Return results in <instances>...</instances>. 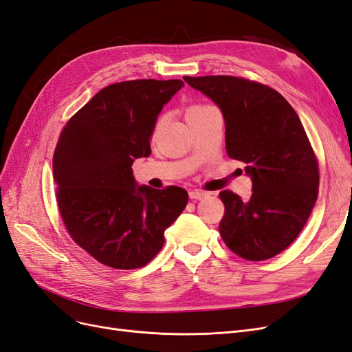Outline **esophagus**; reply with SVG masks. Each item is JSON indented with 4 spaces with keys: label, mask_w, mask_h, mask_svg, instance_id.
I'll use <instances>...</instances> for the list:
<instances>
[{
    "label": "esophagus",
    "mask_w": 352,
    "mask_h": 352,
    "mask_svg": "<svg viewBox=\"0 0 352 352\" xmlns=\"http://www.w3.org/2000/svg\"><path fill=\"white\" fill-rule=\"evenodd\" d=\"M206 197H207V194L202 192V190H199V189L189 190V198L190 199H202V198H206Z\"/></svg>",
    "instance_id": "34e87169"
}]
</instances>
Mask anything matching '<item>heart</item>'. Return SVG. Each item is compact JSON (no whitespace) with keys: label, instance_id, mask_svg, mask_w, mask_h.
<instances>
[{"label":"heart","instance_id":"b5f03b06","mask_svg":"<svg viewBox=\"0 0 352 352\" xmlns=\"http://www.w3.org/2000/svg\"><path fill=\"white\" fill-rule=\"evenodd\" d=\"M204 107H207V105H192V107H190L188 111H195V110H201Z\"/></svg>","mask_w":352,"mask_h":352}]
</instances>
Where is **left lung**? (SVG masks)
<instances>
[{"mask_svg":"<svg viewBox=\"0 0 352 352\" xmlns=\"http://www.w3.org/2000/svg\"><path fill=\"white\" fill-rule=\"evenodd\" d=\"M220 109L226 151L247 164L252 194L221 190L220 235L239 257L267 260L300 235L318 194V166L300 117L265 85L233 76H185Z\"/></svg>","mask_w":352,"mask_h":352,"instance_id":"8db88e82","label":"left lung"}]
</instances>
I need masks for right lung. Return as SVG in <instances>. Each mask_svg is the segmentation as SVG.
<instances>
[{
  "label": "right lung",
  "instance_id": "obj_1",
  "mask_svg": "<svg viewBox=\"0 0 352 352\" xmlns=\"http://www.w3.org/2000/svg\"><path fill=\"white\" fill-rule=\"evenodd\" d=\"M182 87L180 79L109 85L60 135L52 158L60 214L73 241L109 267L150 263L188 204L185 189L138 185L132 172L151 154L157 117Z\"/></svg>",
  "mask_w": 352,
  "mask_h": 352
}]
</instances>
